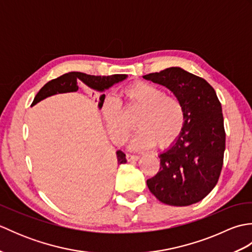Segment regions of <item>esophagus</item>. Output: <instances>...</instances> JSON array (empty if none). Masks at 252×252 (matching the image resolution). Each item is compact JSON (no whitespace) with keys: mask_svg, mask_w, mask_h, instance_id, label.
Listing matches in <instances>:
<instances>
[{"mask_svg":"<svg viewBox=\"0 0 252 252\" xmlns=\"http://www.w3.org/2000/svg\"><path fill=\"white\" fill-rule=\"evenodd\" d=\"M126 159H127V161H136V160L140 159V156H136V155L126 154Z\"/></svg>","mask_w":252,"mask_h":252,"instance_id":"obj_1","label":"esophagus"}]
</instances>
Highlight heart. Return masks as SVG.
Masks as SVG:
<instances>
[{
	"mask_svg": "<svg viewBox=\"0 0 252 252\" xmlns=\"http://www.w3.org/2000/svg\"><path fill=\"white\" fill-rule=\"evenodd\" d=\"M126 106L141 110L136 125L140 127L130 147L135 151L154 147L167 148L178 140L183 131L185 111L181 100L152 83L138 81L126 87L122 92ZM101 112L111 137L118 143L129 135L131 125L127 122L119 98L107 94L101 100Z\"/></svg>",
	"mask_w": 252,
	"mask_h": 252,
	"instance_id": "heart-1",
	"label": "heart"
}]
</instances>
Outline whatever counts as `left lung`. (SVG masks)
Here are the masks:
<instances>
[{
  "label": "left lung",
  "mask_w": 252,
  "mask_h": 252,
  "mask_svg": "<svg viewBox=\"0 0 252 252\" xmlns=\"http://www.w3.org/2000/svg\"><path fill=\"white\" fill-rule=\"evenodd\" d=\"M170 90L183 104V131L159 154L160 169L147 186L159 201L185 207L202 200L218 183L225 151L222 106L205 79L181 67L143 76Z\"/></svg>",
  "instance_id": "left-lung-1"
}]
</instances>
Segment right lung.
Wrapping results in <instances>:
<instances>
[{
	"label": "right lung",
	"instance_id": "1",
	"mask_svg": "<svg viewBox=\"0 0 252 252\" xmlns=\"http://www.w3.org/2000/svg\"><path fill=\"white\" fill-rule=\"evenodd\" d=\"M127 78V74H112V76H91V74L82 73V72H68L63 74L60 78L52 80V81L47 82L43 88H42L35 97L32 101L31 107L40 103L47 97H51L53 95L57 94H63V93H71L77 92L79 90L78 81H81L87 87L92 89L96 92L101 93L99 96L98 101V108L101 109V100H103L105 94H103L106 90L110 89L112 85H115L119 82H122L123 80ZM117 163L118 165L121 163H126V154L121 151H117Z\"/></svg>",
	"mask_w": 252,
	"mask_h": 252
}]
</instances>
